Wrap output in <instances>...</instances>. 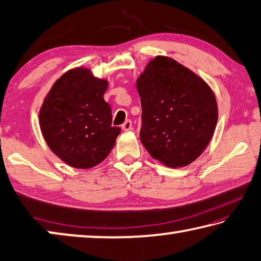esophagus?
<instances>
[{
    "label": "esophagus",
    "instance_id": "obj_1",
    "mask_svg": "<svg viewBox=\"0 0 261 261\" xmlns=\"http://www.w3.org/2000/svg\"><path fill=\"white\" fill-rule=\"evenodd\" d=\"M122 129L124 131H130L132 130V122L130 120H126L124 123L122 124Z\"/></svg>",
    "mask_w": 261,
    "mask_h": 261
}]
</instances>
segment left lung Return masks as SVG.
<instances>
[{
    "label": "left lung",
    "mask_w": 261,
    "mask_h": 261,
    "mask_svg": "<svg viewBox=\"0 0 261 261\" xmlns=\"http://www.w3.org/2000/svg\"><path fill=\"white\" fill-rule=\"evenodd\" d=\"M141 102L140 140L168 167H184L204 152L218 122L211 87L191 70L156 56L137 81Z\"/></svg>",
    "instance_id": "1"
}]
</instances>
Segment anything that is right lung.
<instances>
[{"instance_id":"1","label":"right lung","mask_w":261,"mask_h":261,"mask_svg":"<svg viewBox=\"0 0 261 261\" xmlns=\"http://www.w3.org/2000/svg\"><path fill=\"white\" fill-rule=\"evenodd\" d=\"M108 83L85 68L65 72L53 85L39 118L43 138L61 160L92 168L112 151L121 127L112 126V108L103 100Z\"/></svg>"}]
</instances>
